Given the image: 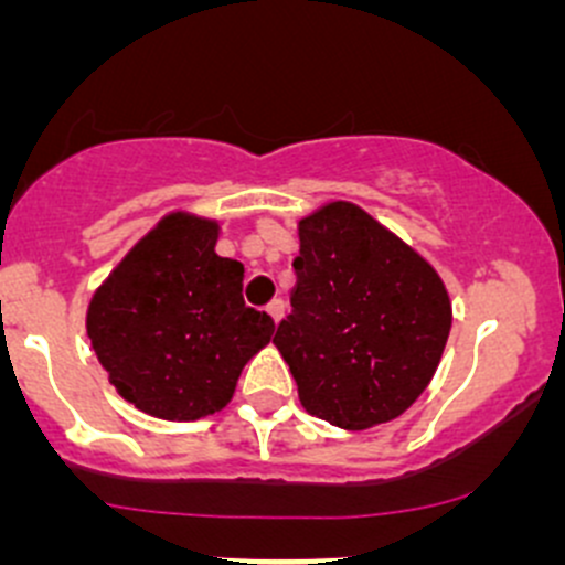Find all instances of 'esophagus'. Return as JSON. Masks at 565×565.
<instances>
[{
	"instance_id": "obj_1",
	"label": "esophagus",
	"mask_w": 565,
	"mask_h": 565,
	"mask_svg": "<svg viewBox=\"0 0 565 565\" xmlns=\"http://www.w3.org/2000/svg\"><path fill=\"white\" fill-rule=\"evenodd\" d=\"M284 311H287V306H284V300H273L270 306H267V315H270L273 322H281L284 319Z\"/></svg>"
}]
</instances>
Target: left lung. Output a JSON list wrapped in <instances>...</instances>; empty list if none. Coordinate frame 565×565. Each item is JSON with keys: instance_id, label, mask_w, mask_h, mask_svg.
<instances>
[{"instance_id": "left-lung-1", "label": "left lung", "mask_w": 565, "mask_h": 565, "mask_svg": "<svg viewBox=\"0 0 565 565\" xmlns=\"http://www.w3.org/2000/svg\"><path fill=\"white\" fill-rule=\"evenodd\" d=\"M292 315L273 344L306 413L369 429L398 418L431 383L451 333V298L435 267L352 202L298 224Z\"/></svg>"}]
</instances>
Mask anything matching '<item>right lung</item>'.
I'll return each mask as SVG.
<instances>
[{
    "label": "right lung",
    "instance_id": "add662e5",
    "mask_svg": "<svg viewBox=\"0 0 565 565\" xmlns=\"http://www.w3.org/2000/svg\"><path fill=\"white\" fill-rule=\"evenodd\" d=\"M218 221L163 215L95 289L87 335L125 402L163 420L230 404L273 319L243 303V265L215 254Z\"/></svg>",
    "mask_w": 565,
    "mask_h": 565
}]
</instances>
